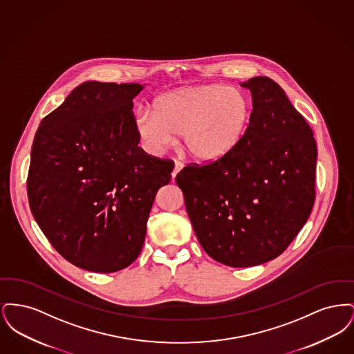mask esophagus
Listing matches in <instances>:
<instances>
[{"instance_id":"obj_1","label":"esophagus","mask_w":354,"mask_h":354,"mask_svg":"<svg viewBox=\"0 0 354 354\" xmlns=\"http://www.w3.org/2000/svg\"><path fill=\"white\" fill-rule=\"evenodd\" d=\"M183 169V165L182 163H179V162H176L175 163V166H174V171H172V179H175L176 178V175L182 171Z\"/></svg>"}]
</instances>
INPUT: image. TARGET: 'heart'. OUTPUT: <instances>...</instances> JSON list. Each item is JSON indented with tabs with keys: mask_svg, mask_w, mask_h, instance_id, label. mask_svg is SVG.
<instances>
[{
	"mask_svg": "<svg viewBox=\"0 0 354 354\" xmlns=\"http://www.w3.org/2000/svg\"><path fill=\"white\" fill-rule=\"evenodd\" d=\"M151 113L135 118V131L142 147L160 155L182 135L185 151L203 165L219 163L244 140L252 104L234 86L195 84L167 91L151 104Z\"/></svg>",
	"mask_w": 354,
	"mask_h": 354,
	"instance_id": "b5f03b06",
	"label": "heart"
}]
</instances>
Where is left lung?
<instances>
[{
    "label": "left lung",
    "mask_w": 354,
    "mask_h": 354,
    "mask_svg": "<svg viewBox=\"0 0 354 354\" xmlns=\"http://www.w3.org/2000/svg\"><path fill=\"white\" fill-rule=\"evenodd\" d=\"M252 118L236 151L219 163L187 166L176 176L194 231L214 260L245 268L284 252L315 203L313 131L268 77L241 84Z\"/></svg>",
    "instance_id": "left-lung-1"
}]
</instances>
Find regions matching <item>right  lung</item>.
Wrapping results in <instances>:
<instances>
[{
    "label": "right lung",
    "mask_w": 354,
    "mask_h": 354,
    "mask_svg": "<svg viewBox=\"0 0 354 354\" xmlns=\"http://www.w3.org/2000/svg\"><path fill=\"white\" fill-rule=\"evenodd\" d=\"M139 84L87 81L42 119L34 136L28 198L57 252L78 268L110 273L142 251L147 219L174 162L138 147Z\"/></svg>",
    "instance_id": "right-lung-1"
}]
</instances>
